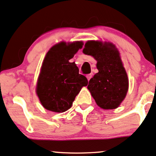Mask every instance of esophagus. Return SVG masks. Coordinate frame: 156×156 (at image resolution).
I'll use <instances>...</instances> for the list:
<instances>
[{"label":"esophagus","instance_id":"obj_1","mask_svg":"<svg viewBox=\"0 0 156 156\" xmlns=\"http://www.w3.org/2000/svg\"><path fill=\"white\" fill-rule=\"evenodd\" d=\"M86 76H87V80H88V81H89V80H90V78L92 77V74H90H90H87Z\"/></svg>","mask_w":156,"mask_h":156}]
</instances>
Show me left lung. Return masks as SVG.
I'll list each match as a JSON object with an SVG mask.
<instances>
[{
    "mask_svg": "<svg viewBox=\"0 0 156 156\" xmlns=\"http://www.w3.org/2000/svg\"><path fill=\"white\" fill-rule=\"evenodd\" d=\"M97 61L99 72L89 81L87 89L103 109H115L125 99L128 90V78L118 50L111 43L87 41L83 49Z\"/></svg>",
    "mask_w": 156,
    "mask_h": 156,
    "instance_id": "left-lung-1",
    "label": "left lung"
}]
</instances>
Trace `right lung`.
I'll return each instance as SVG.
<instances>
[{
  "label": "right lung",
  "mask_w": 156,
  "mask_h": 156,
  "mask_svg": "<svg viewBox=\"0 0 156 156\" xmlns=\"http://www.w3.org/2000/svg\"><path fill=\"white\" fill-rule=\"evenodd\" d=\"M83 45V42H61L46 54L37 84V94L45 109L56 113L68 111L88 83L76 64L69 62Z\"/></svg>",
  "instance_id": "1"
}]
</instances>
